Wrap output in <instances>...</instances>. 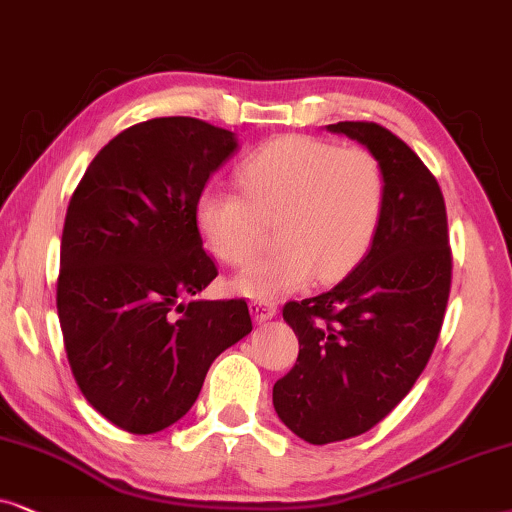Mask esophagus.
<instances>
[{
	"label": "esophagus",
	"mask_w": 512,
	"mask_h": 512,
	"mask_svg": "<svg viewBox=\"0 0 512 512\" xmlns=\"http://www.w3.org/2000/svg\"><path fill=\"white\" fill-rule=\"evenodd\" d=\"M250 311H252V316H255L257 323H267V320L276 316L278 306L274 302H267V299H255V302L250 304Z\"/></svg>",
	"instance_id": "1"
}]
</instances>
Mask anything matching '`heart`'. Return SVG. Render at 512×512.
I'll return each instance as SVG.
<instances>
[{"instance_id":"1","label":"heart","mask_w":512,"mask_h":512,"mask_svg":"<svg viewBox=\"0 0 512 512\" xmlns=\"http://www.w3.org/2000/svg\"><path fill=\"white\" fill-rule=\"evenodd\" d=\"M243 194L210 185L196 199V227L217 260L248 264L276 227L274 252L236 278L238 295L274 299L311 281L349 276L372 250L386 210V177L363 147L283 135L238 168Z\"/></svg>"}]
</instances>
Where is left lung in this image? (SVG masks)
Instances as JSON below:
<instances>
[{"label": "left lung", "mask_w": 512, "mask_h": 512, "mask_svg": "<svg viewBox=\"0 0 512 512\" xmlns=\"http://www.w3.org/2000/svg\"><path fill=\"white\" fill-rule=\"evenodd\" d=\"M327 131L377 156L386 210L372 250L342 283L283 306L299 356L274 384V407L311 445L370 431L412 391L452 290L445 196L426 163L374 121H339Z\"/></svg>", "instance_id": "left-lung-1"}]
</instances>
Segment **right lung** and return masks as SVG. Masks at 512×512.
Listing matches in <instances>:
<instances>
[{
    "mask_svg": "<svg viewBox=\"0 0 512 512\" xmlns=\"http://www.w3.org/2000/svg\"><path fill=\"white\" fill-rule=\"evenodd\" d=\"M236 149L194 117L142 121L95 154L60 241V330L74 381L114 426L159 433L199 398L208 367L252 330L245 299L182 302L217 276L196 199Z\"/></svg>",
    "mask_w": 512,
    "mask_h": 512,
    "instance_id": "1",
    "label": "right lung"
}]
</instances>
